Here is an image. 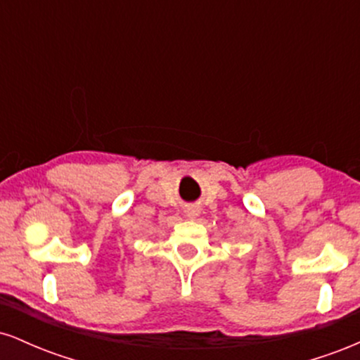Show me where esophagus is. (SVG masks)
Segmentation results:
<instances>
[{
  "label": "esophagus",
  "mask_w": 360,
  "mask_h": 360,
  "mask_svg": "<svg viewBox=\"0 0 360 360\" xmlns=\"http://www.w3.org/2000/svg\"><path fill=\"white\" fill-rule=\"evenodd\" d=\"M186 217H188L189 220H196V218L200 217V208H198V206H191V208L186 210Z\"/></svg>",
  "instance_id": "34e87169"
}]
</instances>
